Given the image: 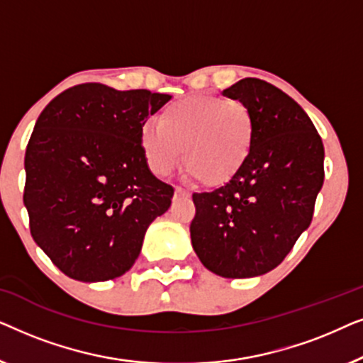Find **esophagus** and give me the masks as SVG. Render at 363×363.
<instances>
[{
    "label": "esophagus",
    "mask_w": 363,
    "mask_h": 363,
    "mask_svg": "<svg viewBox=\"0 0 363 363\" xmlns=\"http://www.w3.org/2000/svg\"><path fill=\"white\" fill-rule=\"evenodd\" d=\"M188 196H190V191L183 190L180 186L175 188V198H188Z\"/></svg>",
    "instance_id": "obj_1"
}]
</instances>
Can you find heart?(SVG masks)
<instances>
[{"label":"heart","mask_w":363,"mask_h":363,"mask_svg":"<svg viewBox=\"0 0 363 363\" xmlns=\"http://www.w3.org/2000/svg\"><path fill=\"white\" fill-rule=\"evenodd\" d=\"M255 138V116L238 99L193 97L173 102L158 116V125L140 130L143 157L150 170L167 177L183 165L203 185H221L242 167Z\"/></svg>","instance_id":"b5f03b06"}]
</instances>
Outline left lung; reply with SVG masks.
Instances as JSON below:
<instances>
[{
	"label": "left lung",
	"instance_id": "1",
	"mask_svg": "<svg viewBox=\"0 0 363 363\" xmlns=\"http://www.w3.org/2000/svg\"><path fill=\"white\" fill-rule=\"evenodd\" d=\"M255 116L242 167L210 193H193L191 245L208 271L230 279L266 274L309 228L324 183V145L294 99L261 79L223 91Z\"/></svg>",
	"mask_w": 363,
	"mask_h": 363
}]
</instances>
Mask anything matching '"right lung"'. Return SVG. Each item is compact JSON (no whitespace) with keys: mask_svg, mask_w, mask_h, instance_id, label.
I'll list each match as a JSON object with an SVG mask.
<instances>
[{"mask_svg":"<svg viewBox=\"0 0 363 363\" xmlns=\"http://www.w3.org/2000/svg\"><path fill=\"white\" fill-rule=\"evenodd\" d=\"M168 94L79 84L38 117L28 142L24 206L36 245L64 274L116 279L140 255L173 188L148 168L140 130Z\"/></svg>","mask_w":363,"mask_h":363,"instance_id":"obj_1","label":"right lung"}]
</instances>
